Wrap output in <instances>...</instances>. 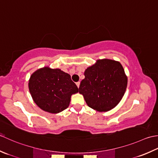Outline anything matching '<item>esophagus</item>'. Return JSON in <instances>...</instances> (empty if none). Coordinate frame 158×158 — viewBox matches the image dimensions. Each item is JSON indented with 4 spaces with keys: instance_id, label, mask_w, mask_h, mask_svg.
<instances>
[{
    "instance_id": "34e87169",
    "label": "esophagus",
    "mask_w": 158,
    "mask_h": 158,
    "mask_svg": "<svg viewBox=\"0 0 158 158\" xmlns=\"http://www.w3.org/2000/svg\"><path fill=\"white\" fill-rule=\"evenodd\" d=\"M76 85H77V86H78V88H79V86H80V82H77L76 83Z\"/></svg>"
}]
</instances>
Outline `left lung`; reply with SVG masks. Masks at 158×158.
Here are the masks:
<instances>
[{
    "label": "left lung",
    "instance_id": "8db88e82",
    "mask_svg": "<svg viewBox=\"0 0 158 158\" xmlns=\"http://www.w3.org/2000/svg\"><path fill=\"white\" fill-rule=\"evenodd\" d=\"M79 93L94 110L106 112L114 108L123 97L127 78L119 62L110 59L97 60L85 72Z\"/></svg>",
    "mask_w": 158,
    "mask_h": 158
}]
</instances>
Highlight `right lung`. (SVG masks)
<instances>
[{
	"instance_id": "obj_1",
	"label": "right lung",
	"mask_w": 158,
	"mask_h": 158,
	"mask_svg": "<svg viewBox=\"0 0 158 158\" xmlns=\"http://www.w3.org/2000/svg\"><path fill=\"white\" fill-rule=\"evenodd\" d=\"M28 88L35 104L43 110L54 114L65 110L71 96L78 92L69 74L47 67L31 75Z\"/></svg>"
}]
</instances>
